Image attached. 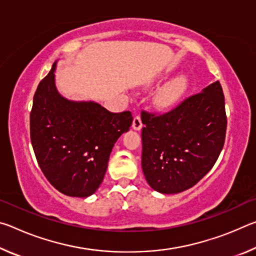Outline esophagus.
I'll list each match as a JSON object with an SVG mask.
<instances>
[{"instance_id":"34e87169","label":"esophagus","mask_w":256,"mask_h":256,"mask_svg":"<svg viewBox=\"0 0 256 256\" xmlns=\"http://www.w3.org/2000/svg\"><path fill=\"white\" fill-rule=\"evenodd\" d=\"M132 126H133L134 130H136V131H138V130H141V128H142V122H141V118H140V116H138V115L134 116Z\"/></svg>"}]
</instances>
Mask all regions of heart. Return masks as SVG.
Here are the masks:
<instances>
[{
  "label": "heart",
  "instance_id": "b5f03b06",
  "mask_svg": "<svg viewBox=\"0 0 256 256\" xmlns=\"http://www.w3.org/2000/svg\"><path fill=\"white\" fill-rule=\"evenodd\" d=\"M186 89H188V80H186V78L183 76H177L174 80L168 82L160 90L157 97L158 102L164 106H170L178 100L182 94L186 92Z\"/></svg>",
  "mask_w": 256,
  "mask_h": 256
}]
</instances>
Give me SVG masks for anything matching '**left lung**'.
Masks as SVG:
<instances>
[{"instance_id": "8db88e82", "label": "left lung", "mask_w": 256, "mask_h": 256, "mask_svg": "<svg viewBox=\"0 0 256 256\" xmlns=\"http://www.w3.org/2000/svg\"><path fill=\"white\" fill-rule=\"evenodd\" d=\"M141 118L142 170L157 192L175 194L190 188L222 152L227 116L219 81L164 114L144 110Z\"/></svg>"}]
</instances>
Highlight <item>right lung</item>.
Segmentation results:
<instances>
[{"label":"right lung","instance_id":"right-lung-1","mask_svg":"<svg viewBox=\"0 0 256 256\" xmlns=\"http://www.w3.org/2000/svg\"><path fill=\"white\" fill-rule=\"evenodd\" d=\"M55 64L37 86L30 112V138L50 183L68 196L96 192L112 146L132 124L131 112H112L94 102H72L55 86Z\"/></svg>","mask_w":256,"mask_h":256}]
</instances>
